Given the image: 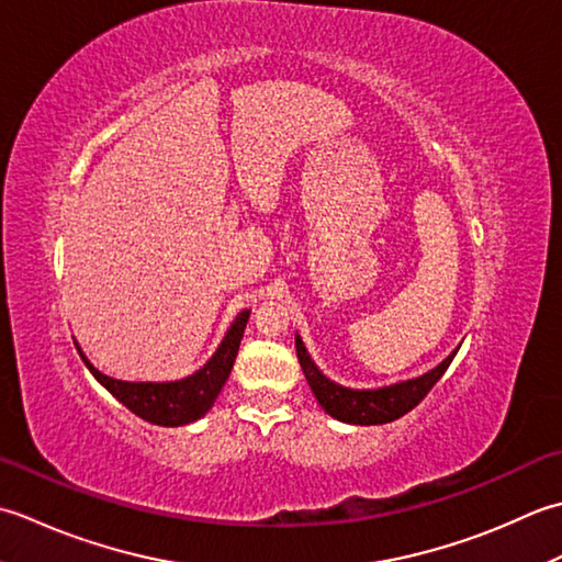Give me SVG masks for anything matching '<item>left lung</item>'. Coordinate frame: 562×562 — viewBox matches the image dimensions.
I'll return each mask as SVG.
<instances>
[{"instance_id":"8db88e82","label":"left lung","mask_w":562,"mask_h":562,"mask_svg":"<svg viewBox=\"0 0 562 562\" xmlns=\"http://www.w3.org/2000/svg\"><path fill=\"white\" fill-rule=\"evenodd\" d=\"M456 351L458 347L437 366V369L427 371L425 375L407 378V381H397L383 387H361L359 391V387H347L329 381V378L319 371L315 361L311 359V353H307L301 335H295L297 361H301L305 381L311 385L317 403L323 405V409L329 417L347 422V425H361V427L387 425V422L400 419L403 415H407L409 409H415L431 387L437 385L443 371L449 369Z\"/></svg>"}]
</instances>
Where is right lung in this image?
<instances>
[{
	"instance_id": "obj_1",
	"label": "right lung",
	"mask_w": 562,
	"mask_h": 562,
	"mask_svg": "<svg viewBox=\"0 0 562 562\" xmlns=\"http://www.w3.org/2000/svg\"><path fill=\"white\" fill-rule=\"evenodd\" d=\"M247 319H249V311L237 313L231 329L225 331V337L221 345H217L213 357L205 361L196 373L179 378V381H165V383L119 381V378H111L106 373H101L99 369H94V363L85 357V351L79 349V345H77V351L87 363L91 375H94L97 381L119 400V403L128 407L133 415L150 422V425L181 427L201 419L205 412L213 407L215 397L221 395L227 375L233 371L239 339L245 335Z\"/></svg>"
}]
</instances>
